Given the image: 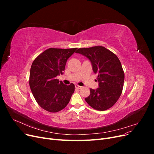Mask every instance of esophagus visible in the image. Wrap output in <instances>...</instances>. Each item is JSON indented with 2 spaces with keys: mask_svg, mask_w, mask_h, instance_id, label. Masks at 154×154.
Returning <instances> with one entry per match:
<instances>
[{
  "mask_svg": "<svg viewBox=\"0 0 154 154\" xmlns=\"http://www.w3.org/2000/svg\"><path fill=\"white\" fill-rule=\"evenodd\" d=\"M75 88H78V89H80V88H82V87L81 86H79L78 85H75Z\"/></svg>",
  "mask_w": 154,
  "mask_h": 154,
  "instance_id": "1",
  "label": "esophagus"
}]
</instances>
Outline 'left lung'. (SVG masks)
I'll list each match as a JSON object with an SVG mask.
<instances>
[{
	"label": "left lung",
	"mask_w": 154,
	"mask_h": 154,
	"mask_svg": "<svg viewBox=\"0 0 154 154\" xmlns=\"http://www.w3.org/2000/svg\"><path fill=\"white\" fill-rule=\"evenodd\" d=\"M76 53L89 60L93 72L97 74L98 88H91L86 102L97 110L109 109L118 101L123 87L125 74L119 58L103 46L80 48Z\"/></svg>",
	"instance_id": "8db88e82"
}]
</instances>
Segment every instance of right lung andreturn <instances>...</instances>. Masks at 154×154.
Instances as JSON below:
<instances>
[{
  "label": "right lung",
  "mask_w": 154,
  "mask_h": 154,
  "mask_svg": "<svg viewBox=\"0 0 154 154\" xmlns=\"http://www.w3.org/2000/svg\"><path fill=\"white\" fill-rule=\"evenodd\" d=\"M77 48H49L32 62L30 70L29 86L38 104L50 112L63 109L71 100L74 85H64L57 76L63 74L68 58Z\"/></svg>",
  "instance_id": "right-lung-1"
}]
</instances>
